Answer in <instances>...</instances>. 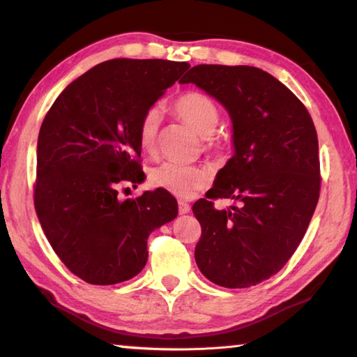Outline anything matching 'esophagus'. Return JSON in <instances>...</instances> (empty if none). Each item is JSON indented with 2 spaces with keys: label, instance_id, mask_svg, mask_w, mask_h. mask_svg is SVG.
<instances>
[{
  "label": "esophagus",
  "instance_id": "34e87169",
  "mask_svg": "<svg viewBox=\"0 0 357 357\" xmlns=\"http://www.w3.org/2000/svg\"><path fill=\"white\" fill-rule=\"evenodd\" d=\"M190 210H191V205L188 204V202H185V200H178V213H180V214H186V213H190Z\"/></svg>",
  "mask_w": 357,
  "mask_h": 357
}]
</instances>
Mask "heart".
I'll use <instances>...</instances> for the list:
<instances>
[{"mask_svg": "<svg viewBox=\"0 0 357 357\" xmlns=\"http://www.w3.org/2000/svg\"><path fill=\"white\" fill-rule=\"evenodd\" d=\"M172 109L202 137H210L218 129L220 113L216 102L206 95L197 91L185 93L174 100ZM158 127L160 112L152 107L143 113L138 124V143L144 152H152L155 149ZM206 147L216 153L224 152V144L216 138H208ZM149 181L152 186L171 192L172 196L186 199L208 185L210 174L202 166L165 161V163L152 167Z\"/></svg>", "mask_w": 357, "mask_h": 357, "instance_id": "heart-1", "label": "heart"}]
</instances>
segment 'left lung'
<instances>
[{"mask_svg": "<svg viewBox=\"0 0 357 357\" xmlns=\"http://www.w3.org/2000/svg\"><path fill=\"white\" fill-rule=\"evenodd\" d=\"M225 107L234 155L206 199L192 206L202 227L197 267L214 284L257 286L278 273L303 239L320 196L319 139L301 100L255 66L197 65L180 79ZM214 198L239 207L219 212Z\"/></svg>", "mask_w": 357, "mask_h": 357, "instance_id": "left-lung-1", "label": "left lung"}]
</instances>
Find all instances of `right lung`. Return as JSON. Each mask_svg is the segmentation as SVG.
<instances>
[{
	"label": "right lung",
	"instance_id": "obj_1",
	"mask_svg": "<svg viewBox=\"0 0 357 357\" xmlns=\"http://www.w3.org/2000/svg\"><path fill=\"white\" fill-rule=\"evenodd\" d=\"M190 63L113 59L93 66L54 100L40 127L33 205L52 250L90 284L138 275L147 238L177 218V200L146 191L119 200L123 183L144 180L138 124Z\"/></svg>",
	"mask_w": 357,
	"mask_h": 357
}]
</instances>
